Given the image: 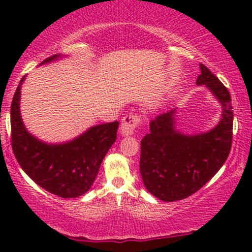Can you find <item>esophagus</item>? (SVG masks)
<instances>
[{"mask_svg":"<svg viewBox=\"0 0 252 252\" xmlns=\"http://www.w3.org/2000/svg\"><path fill=\"white\" fill-rule=\"evenodd\" d=\"M141 118L137 115H126L123 117L122 123H121V132L123 136H128L134 134L136 128L140 126Z\"/></svg>","mask_w":252,"mask_h":252,"instance_id":"esophagus-1","label":"esophagus"}]
</instances>
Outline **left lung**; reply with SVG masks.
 I'll list each match as a JSON object with an SVG mask.
<instances>
[{"mask_svg": "<svg viewBox=\"0 0 252 252\" xmlns=\"http://www.w3.org/2000/svg\"><path fill=\"white\" fill-rule=\"evenodd\" d=\"M196 85H206L222 106L221 120L209 132L184 135L175 129V109L155 117L141 141L140 172L146 189L163 201L192 195L226 161L232 144L233 110L224 84L200 63Z\"/></svg>", "mask_w": 252, "mask_h": 252, "instance_id": "1", "label": "left lung"}]
</instances>
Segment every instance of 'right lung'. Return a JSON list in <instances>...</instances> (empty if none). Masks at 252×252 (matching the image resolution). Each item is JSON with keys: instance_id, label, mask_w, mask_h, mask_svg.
<instances>
[{"instance_id": "add662e5", "label": "right lung", "mask_w": 252, "mask_h": 252, "mask_svg": "<svg viewBox=\"0 0 252 252\" xmlns=\"http://www.w3.org/2000/svg\"><path fill=\"white\" fill-rule=\"evenodd\" d=\"M54 54L42 63L59 58ZM22 78L10 106L11 148L17 162L35 184L62 198H77L91 189L103 158L117 137L120 123L92 126L76 140L63 144L41 142L27 131L20 115Z\"/></svg>"}]
</instances>
